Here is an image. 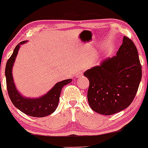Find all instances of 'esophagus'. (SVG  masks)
<instances>
[{"label": "esophagus", "instance_id": "1", "mask_svg": "<svg viewBox=\"0 0 148 148\" xmlns=\"http://www.w3.org/2000/svg\"><path fill=\"white\" fill-rule=\"evenodd\" d=\"M83 76V73L82 72V71H79V72H77V74H76V77L77 78H79L81 77H82Z\"/></svg>", "mask_w": 148, "mask_h": 148}]
</instances>
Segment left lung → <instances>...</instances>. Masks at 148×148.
Wrapping results in <instances>:
<instances>
[{
    "mask_svg": "<svg viewBox=\"0 0 148 148\" xmlns=\"http://www.w3.org/2000/svg\"><path fill=\"white\" fill-rule=\"evenodd\" d=\"M84 75L89 80L88 101L94 112L112 115L127 108L136 96L142 78V67L134 42L124 36L116 56L105 58Z\"/></svg>",
    "mask_w": 148,
    "mask_h": 148,
    "instance_id": "left-lung-1",
    "label": "left lung"
}]
</instances>
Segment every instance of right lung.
<instances>
[{
    "label": "right lung",
    "instance_id": "obj_1",
    "mask_svg": "<svg viewBox=\"0 0 148 148\" xmlns=\"http://www.w3.org/2000/svg\"><path fill=\"white\" fill-rule=\"evenodd\" d=\"M27 42L28 40H24L15 47L13 53L6 64L5 74L8 95L14 106L25 114L34 117H44L56 111L59 103L62 89L64 86L72 82V79H65L58 82L46 93L38 98H28L22 95L14 84L12 67L21 45Z\"/></svg>",
    "mask_w": 148,
    "mask_h": 148
}]
</instances>
